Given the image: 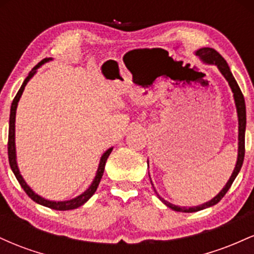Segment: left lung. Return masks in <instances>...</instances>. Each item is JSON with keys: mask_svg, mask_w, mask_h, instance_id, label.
<instances>
[{"mask_svg": "<svg viewBox=\"0 0 254 254\" xmlns=\"http://www.w3.org/2000/svg\"><path fill=\"white\" fill-rule=\"evenodd\" d=\"M196 56L199 57L204 63L215 64V65H216L217 68H218V70L221 71V74H222L223 76H224V78H226V80L228 81L230 88H232L233 95H234L235 106H237L238 121H239L238 160H237V165H235L234 171H233L232 176H230L229 180H228V182H227L226 186H224L222 190H221V192L217 194V196H215L211 200H209V202L202 204V205L191 206V208H186V206L174 205V204L167 202V200H165L164 198L160 197L159 193H157L156 190H155V188H154V186H153L154 191H155L156 196L160 198V200H161V202L164 203V204H166V205H167L168 208H171L172 210L179 211V212H196V211L203 210V209H205V208H209V206L215 205V204H217L218 202H220V200L224 197V194L227 193V191H228L229 189H230V186H232L233 182H234L235 178H237V176L239 174V172H240L241 166H243V162H244V157H245V131H246V106H245V99H244L243 93H241L240 87H239V84L237 83V81H235L234 76H233L232 71H230V69H229L228 64H227V62H226V60H224V58L221 56V55L218 54L216 50H214V49H211V48L199 49V50L196 51ZM149 178H150V176H149ZM150 182H151V180H150ZM151 185H153V183H151Z\"/></svg>", "mask_w": 254, "mask_h": 254, "instance_id": "1", "label": "left lung"}]
</instances>
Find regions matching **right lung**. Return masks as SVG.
Wrapping results in <instances>:
<instances>
[{"label":"right lung","instance_id":"add662e5","mask_svg":"<svg viewBox=\"0 0 254 254\" xmlns=\"http://www.w3.org/2000/svg\"><path fill=\"white\" fill-rule=\"evenodd\" d=\"M50 60H43L42 62L38 63L36 66H34L33 69H32V71H30V74H28V76L25 78L24 83H22V86L20 87L19 92L16 93L15 98H14L13 103H11V106H10V116H9V133H8V159H9V165H10V168L11 171H13L14 176L16 177L17 182H19L20 185H21V188L24 189V191L27 193V196L31 198V199H33L34 202L38 203V204H42L44 206H48V208L50 209H55V210H72V209H76L78 206L83 205L84 203L87 202V200L89 199L90 197L94 194V192L97 191L98 186H99V183H100L101 178H103V174H104V170H105V165H106V161H107V157L110 156L111 151H112L113 148H110V149H107L105 153L103 154V156H101L100 159V164H99V167H98V171H97V174H95V178L94 180H93V183L90 184V186L88 189H87L86 191L83 192V193H81L80 196H77L76 198H72L70 200H63V202H55V200H48L45 199V198L40 197L39 194H37L36 192H34L30 186L26 184V182L24 180V178H22L21 174H20V171L19 168H17V164H16V153H15V115H16V107H17V103H19L20 98H21V94L22 92H24L25 89V86L27 84L28 81H30V78L33 76L34 74H36L37 69L39 68L42 64H44L45 62H49Z\"/></svg>","mask_w":254,"mask_h":254}]
</instances>
